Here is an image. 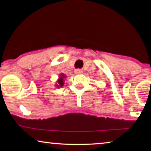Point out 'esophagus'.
<instances>
[{
    "instance_id": "1",
    "label": "esophagus",
    "mask_w": 151,
    "mask_h": 151,
    "mask_svg": "<svg viewBox=\"0 0 151 151\" xmlns=\"http://www.w3.org/2000/svg\"><path fill=\"white\" fill-rule=\"evenodd\" d=\"M75 73L76 74H81L83 73V71H82V70L81 69H76L75 70Z\"/></svg>"
}]
</instances>
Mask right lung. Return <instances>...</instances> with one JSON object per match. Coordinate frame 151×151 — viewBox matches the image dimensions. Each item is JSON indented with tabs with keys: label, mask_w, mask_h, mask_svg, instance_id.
Returning <instances> with one entry per match:
<instances>
[{
	"label": "right lung",
	"mask_w": 151,
	"mask_h": 151,
	"mask_svg": "<svg viewBox=\"0 0 151 151\" xmlns=\"http://www.w3.org/2000/svg\"><path fill=\"white\" fill-rule=\"evenodd\" d=\"M65 76H64V75H63V74H62L61 77L59 78L58 81V84H57L58 87H59V86H61V87L63 86V84H64V83H63V82H64V81H63V78H65Z\"/></svg>",
	"instance_id": "right-lung-1"
}]
</instances>
